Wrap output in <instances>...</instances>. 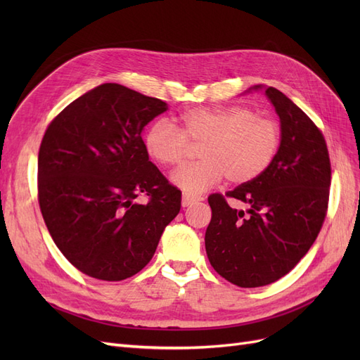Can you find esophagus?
I'll list each match as a JSON object with an SVG mask.
<instances>
[{
	"instance_id": "obj_1",
	"label": "esophagus",
	"mask_w": 360,
	"mask_h": 360,
	"mask_svg": "<svg viewBox=\"0 0 360 360\" xmlns=\"http://www.w3.org/2000/svg\"><path fill=\"white\" fill-rule=\"evenodd\" d=\"M201 200H202V198H200V197H191V195L184 193L183 198H181V205H183V207H189V205H192L193 202H198V201H201Z\"/></svg>"
}]
</instances>
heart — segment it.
<instances>
[{
    "mask_svg": "<svg viewBox=\"0 0 360 360\" xmlns=\"http://www.w3.org/2000/svg\"><path fill=\"white\" fill-rule=\"evenodd\" d=\"M201 158L179 169L172 181L188 195H200L224 177L243 184L259 177L274 162L281 146L275 120L257 115L246 106H210L186 110L167 122L150 124L143 147L150 160L165 168L184 162L189 144H198Z\"/></svg>",
    "mask_w": 360,
    "mask_h": 360,
    "instance_id": "1",
    "label": "heart"
}]
</instances>
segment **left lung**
Masks as SVG:
<instances>
[{"label":"left lung","mask_w":360,"mask_h":360,"mask_svg":"<svg viewBox=\"0 0 360 360\" xmlns=\"http://www.w3.org/2000/svg\"><path fill=\"white\" fill-rule=\"evenodd\" d=\"M266 94L281 120L278 155L259 177L225 193L248 210H233L221 193L209 197L207 257L242 288L269 285L292 270L317 238L329 204L332 169L321 130L284 93L269 86Z\"/></svg>","instance_id":"obj_1"}]
</instances>
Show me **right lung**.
Returning <instances> with one entry per match:
<instances>
[{"mask_svg":"<svg viewBox=\"0 0 360 360\" xmlns=\"http://www.w3.org/2000/svg\"><path fill=\"white\" fill-rule=\"evenodd\" d=\"M167 103L102 84L52 120L37 163L40 212L53 243L82 274L123 281L155 255L181 192L148 160L141 132ZM148 197L146 205L134 200Z\"/></svg>","mask_w":360,"mask_h":360,"instance_id":"right-lung-1","label":"right lung"}]
</instances>
